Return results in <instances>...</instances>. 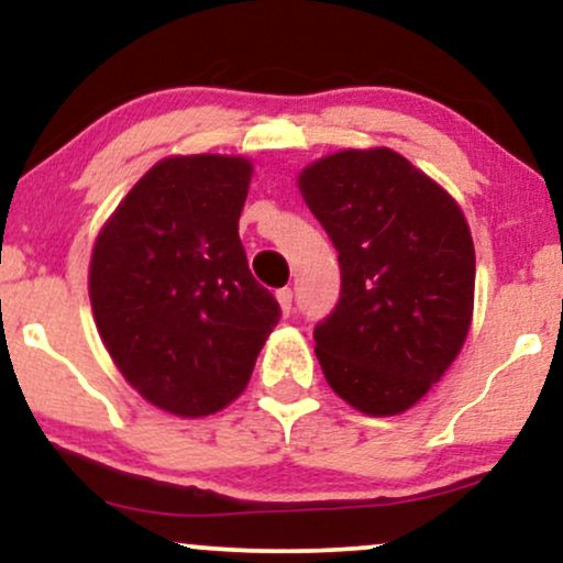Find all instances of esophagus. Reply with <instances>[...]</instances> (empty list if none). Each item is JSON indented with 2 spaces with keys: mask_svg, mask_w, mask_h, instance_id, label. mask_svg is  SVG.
Masks as SVG:
<instances>
[{
  "mask_svg": "<svg viewBox=\"0 0 563 563\" xmlns=\"http://www.w3.org/2000/svg\"><path fill=\"white\" fill-rule=\"evenodd\" d=\"M275 296H277V301H280L283 314H290V307H294V290H290V288H280Z\"/></svg>",
  "mask_w": 563,
  "mask_h": 563,
  "instance_id": "1",
  "label": "esophagus"
}]
</instances>
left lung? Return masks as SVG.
<instances>
[{"label": "left lung", "mask_w": 563, "mask_h": 563, "mask_svg": "<svg viewBox=\"0 0 563 563\" xmlns=\"http://www.w3.org/2000/svg\"><path fill=\"white\" fill-rule=\"evenodd\" d=\"M341 267L339 303L314 325L331 389L397 416L444 376L468 335L476 256L461 206L389 151H341L299 174Z\"/></svg>", "instance_id": "8db88e82"}]
</instances>
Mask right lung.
Wrapping results in <instances>:
<instances>
[{
  "mask_svg": "<svg viewBox=\"0 0 563 563\" xmlns=\"http://www.w3.org/2000/svg\"><path fill=\"white\" fill-rule=\"evenodd\" d=\"M249 183L245 158H166L95 241L89 299L102 344L129 384L174 416L232 402L280 320L238 235Z\"/></svg>",
  "mask_w": 563,
  "mask_h": 563,
  "instance_id": "add662e5",
  "label": "right lung"
}]
</instances>
